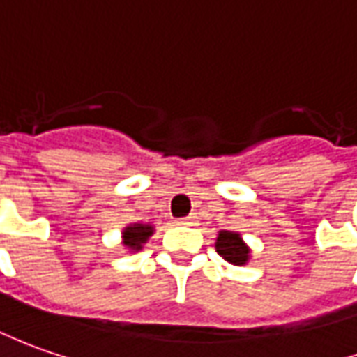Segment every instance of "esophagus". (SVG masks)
<instances>
[{
    "label": "esophagus",
    "instance_id": "esophagus-1",
    "mask_svg": "<svg viewBox=\"0 0 357 357\" xmlns=\"http://www.w3.org/2000/svg\"><path fill=\"white\" fill-rule=\"evenodd\" d=\"M193 219H195V217H185V219H181L179 222H181V225H193Z\"/></svg>",
    "mask_w": 357,
    "mask_h": 357
}]
</instances>
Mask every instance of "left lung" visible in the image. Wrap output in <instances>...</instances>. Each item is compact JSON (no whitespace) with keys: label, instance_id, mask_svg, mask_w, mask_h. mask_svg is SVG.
Masks as SVG:
<instances>
[{"label":"left lung","instance_id":"obj_1","mask_svg":"<svg viewBox=\"0 0 357 357\" xmlns=\"http://www.w3.org/2000/svg\"><path fill=\"white\" fill-rule=\"evenodd\" d=\"M215 248L219 252L220 258L232 266H246L252 256V250L244 242L242 234L234 232V230H219Z\"/></svg>","mask_w":357,"mask_h":357}]
</instances>
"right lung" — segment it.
<instances>
[{
  "instance_id": "right-lung-1",
  "label": "right lung",
  "mask_w": 357,
  "mask_h": 357,
  "mask_svg": "<svg viewBox=\"0 0 357 357\" xmlns=\"http://www.w3.org/2000/svg\"><path fill=\"white\" fill-rule=\"evenodd\" d=\"M152 234H154V225H150V222H132L121 232V240H123L121 244L125 246L127 252H138V250H142V246L146 244Z\"/></svg>"
}]
</instances>
